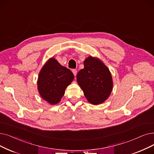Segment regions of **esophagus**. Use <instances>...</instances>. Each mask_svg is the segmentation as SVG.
I'll return each mask as SVG.
<instances>
[{
    "mask_svg": "<svg viewBox=\"0 0 154 154\" xmlns=\"http://www.w3.org/2000/svg\"><path fill=\"white\" fill-rule=\"evenodd\" d=\"M72 72H73V75H74L75 76L77 75V70H75V69H73V70H72Z\"/></svg>",
    "mask_w": 154,
    "mask_h": 154,
    "instance_id": "34e87169",
    "label": "esophagus"
}]
</instances>
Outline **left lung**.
I'll list each match as a JSON object with an SVG mask.
<instances>
[{"mask_svg": "<svg viewBox=\"0 0 154 154\" xmlns=\"http://www.w3.org/2000/svg\"><path fill=\"white\" fill-rule=\"evenodd\" d=\"M84 64V68L77 73V82L90 103L101 104L108 98L112 91L111 73L108 67L96 58H87Z\"/></svg>", "mask_w": 154, "mask_h": 154, "instance_id": "8db88e82", "label": "left lung"}]
</instances>
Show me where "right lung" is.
I'll return each instance as SVG.
<instances>
[{
    "label": "right lung",
    "instance_id": "right-lung-1",
    "mask_svg": "<svg viewBox=\"0 0 154 154\" xmlns=\"http://www.w3.org/2000/svg\"><path fill=\"white\" fill-rule=\"evenodd\" d=\"M73 78L69 69L62 66L55 58L50 59L39 73L38 89L40 96L51 104H57Z\"/></svg>",
    "mask_w": 154,
    "mask_h": 154
}]
</instances>
